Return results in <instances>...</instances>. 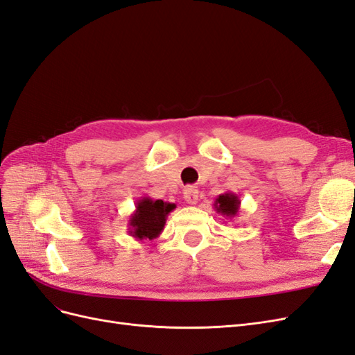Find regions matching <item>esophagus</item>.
I'll return each instance as SVG.
<instances>
[{
	"instance_id": "34e87169",
	"label": "esophagus",
	"mask_w": 355,
	"mask_h": 355,
	"mask_svg": "<svg viewBox=\"0 0 355 355\" xmlns=\"http://www.w3.org/2000/svg\"><path fill=\"white\" fill-rule=\"evenodd\" d=\"M184 198L191 206H196L198 202V189L196 187H187L184 189Z\"/></svg>"
}]
</instances>
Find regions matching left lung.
<instances>
[{"instance_id":"1","label":"left lung","mask_w":355,"mask_h":355,"mask_svg":"<svg viewBox=\"0 0 355 355\" xmlns=\"http://www.w3.org/2000/svg\"><path fill=\"white\" fill-rule=\"evenodd\" d=\"M240 198L237 197V194L234 192H223L220 194L216 201H214V210H216L219 214H222L223 218L232 219L237 216L239 209H240Z\"/></svg>"}]
</instances>
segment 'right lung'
I'll return each instance as SVG.
<instances>
[{"mask_svg": "<svg viewBox=\"0 0 355 355\" xmlns=\"http://www.w3.org/2000/svg\"><path fill=\"white\" fill-rule=\"evenodd\" d=\"M175 209L176 204L173 202L142 197L136 202V210L128 220V234L139 241L159 237V234L164 230L168 213Z\"/></svg>", "mask_w": 355, "mask_h": 355, "instance_id": "add662e5", "label": "right lung"}]
</instances>
